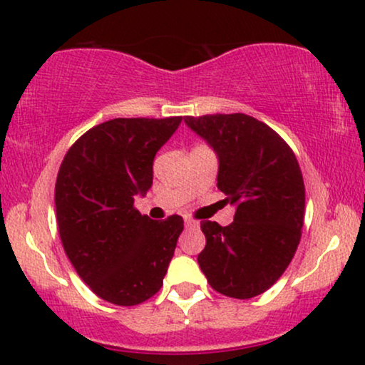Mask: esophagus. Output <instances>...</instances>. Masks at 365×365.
<instances>
[{
    "label": "esophagus",
    "instance_id": "esophagus-1",
    "mask_svg": "<svg viewBox=\"0 0 365 365\" xmlns=\"http://www.w3.org/2000/svg\"><path fill=\"white\" fill-rule=\"evenodd\" d=\"M185 226L187 228H197V226H199V221L192 220V217H185Z\"/></svg>",
    "mask_w": 365,
    "mask_h": 365
}]
</instances>
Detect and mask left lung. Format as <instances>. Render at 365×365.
<instances>
[{"label":"left lung","mask_w":365,"mask_h":365,"mask_svg":"<svg viewBox=\"0 0 365 365\" xmlns=\"http://www.w3.org/2000/svg\"><path fill=\"white\" fill-rule=\"evenodd\" d=\"M185 123L220 158L217 188L237 211L228 226L200 221L197 255L207 283L232 299H252L278 282L302 237L305 187L290 145L244 115L187 116Z\"/></svg>","instance_id":"left-lung-1"}]
</instances>
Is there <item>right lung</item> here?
<instances>
[{
	"mask_svg": "<svg viewBox=\"0 0 365 365\" xmlns=\"http://www.w3.org/2000/svg\"><path fill=\"white\" fill-rule=\"evenodd\" d=\"M182 116L115 118L96 125L63 158L54 187L65 254L106 302L139 305L163 287L182 216L154 221L133 206L153 185V161Z\"/></svg>",
	"mask_w": 365,
	"mask_h": 365,
	"instance_id": "right-lung-1",
	"label": "right lung"
}]
</instances>
